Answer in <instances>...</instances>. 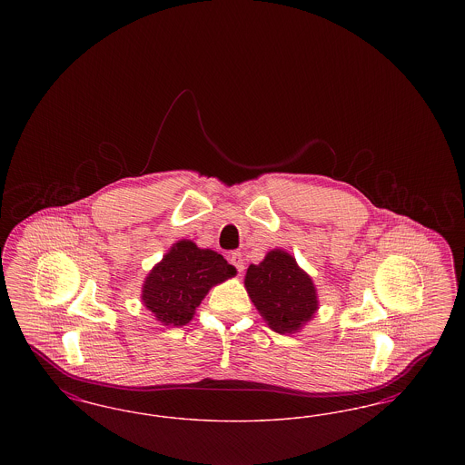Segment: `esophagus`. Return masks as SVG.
Here are the masks:
<instances>
[{
  "label": "esophagus",
  "instance_id": "esophagus-1",
  "mask_svg": "<svg viewBox=\"0 0 465 465\" xmlns=\"http://www.w3.org/2000/svg\"><path fill=\"white\" fill-rule=\"evenodd\" d=\"M228 262H230V265H233L235 268H237V272H239V273L243 272L242 254H241L239 251H233V252H230V254H228Z\"/></svg>",
  "mask_w": 465,
  "mask_h": 465
}]
</instances>
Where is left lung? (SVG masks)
<instances>
[{
  "label": "left lung",
  "instance_id": "left-lung-1",
  "mask_svg": "<svg viewBox=\"0 0 465 465\" xmlns=\"http://www.w3.org/2000/svg\"><path fill=\"white\" fill-rule=\"evenodd\" d=\"M245 288L268 326L281 334L298 331L317 310L312 279L281 249L247 268Z\"/></svg>",
  "mask_w": 465,
  "mask_h": 465
}]
</instances>
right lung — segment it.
Wrapping results in <instances>:
<instances>
[{
    "instance_id": "obj_1",
    "label": "right lung",
    "mask_w": 465,
    "mask_h": 465,
    "mask_svg": "<svg viewBox=\"0 0 465 465\" xmlns=\"http://www.w3.org/2000/svg\"><path fill=\"white\" fill-rule=\"evenodd\" d=\"M235 273L222 254L179 241L146 277L143 302L165 326H184L209 289Z\"/></svg>"
}]
</instances>
